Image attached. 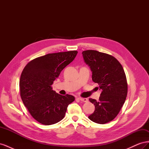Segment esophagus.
Listing matches in <instances>:
<instances>
[{
  "label": "esophagus",
  "mask_w": 149,
  "mask_h": 149,
  "mask_svg": "<svg viewBox=\"0 0 149 149\" xmlns=\"http://www.w3.org/2000/svg\"><path fill=\"white\" fill-rule=\"evenodd\" d=\"M79 100L82 102H88L87 98H83V97H79Z\"/></svg>",
  "instance_id": "1"
}]
</instances>
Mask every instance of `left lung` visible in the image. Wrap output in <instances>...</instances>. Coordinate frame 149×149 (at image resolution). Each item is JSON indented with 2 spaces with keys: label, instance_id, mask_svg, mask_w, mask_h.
Returning a JSON list of instances; mask_svg holds the SVG:
<instances>
[{
  "label": "left lung",
  "instance_id": "1",
  "mask_svg": "<svg viewBox=\"0 0 149 149\" xmlns=\"http://www.w3.org/2000/svg\"><path fill=\"white\" fill-rule=\"evenodd\" d=\"M82 54L91 70L93 82L102 89L98 101L89 99L95 110L88 118L97 124L107 123L118 116L127 97V82L123 67L116 58L107 53L91 49Z\"/></svg>",
  "mask_w": 149,
  "mask_h": 149
}]
</instances>
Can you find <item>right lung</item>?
Here are the masks:
<instances>
[{"mask_svg":"<svg viewBox=\"0 0 149 149\" xmlns=\"http://www.w3.org/2000/svg\"><path fill=\"white\" fill-rule=\"evenodd\" d=\"M77 51L49 53L29 62L20 78V92L30 115L43 125L56 124L64 118L73 96H62L52 85L61 71L73 61Z\"/></svg>","mask_w":149,"mask_h":149,"instance_id":"1","label":"right lung"}]
</instances>
